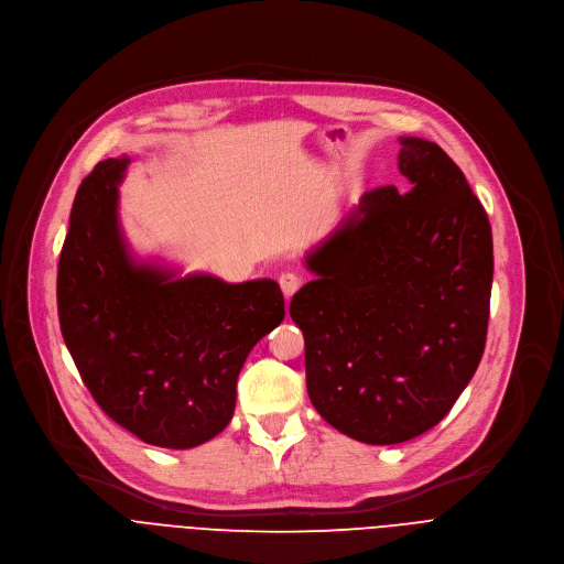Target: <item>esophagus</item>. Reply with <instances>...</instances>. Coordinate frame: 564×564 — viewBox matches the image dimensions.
Returning <instances> with one entry per match:
<instances>
[{
  "label": "esophagus",
  "mask_w": 564,
  "mask_h": 564,
  "mask_svg": "<svg viewBox=\"0 0 564 564\" xmlns=\"http://www.w3.org/2000/svg\"><path fill=\"white\" fill-rule=\"evenodd\" d=\"M279 285H281L283 294L290 299L299 288H302V276L294 274V272H283V274L279 276Z\"/></svg>",
  "instance_id": "esophagus-1"
}]
</instances>
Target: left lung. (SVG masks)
<instances>
[{"instance_id":"obj_1","label":"left lung","mask_w":564,"mask_h":564,"mask_svg":"<svg viewBox=\"0 0 564 564\" xmlns=\"http://www.w3.org/2000/svg\"><path fill=\"white\" fill-rule=\"evenodd\" d=\"M408 191L365 193L306 256L317 274L290 302L319 415L365 444L442 422L485 351L492 227L463 170L435 142L401 138Z\"/></svg>"}]
</instances>
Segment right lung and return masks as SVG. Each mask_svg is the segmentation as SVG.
<instances>
[{
	"label": "right lung",
	"mask_w": 564,
	"mask_h": 564,
	"mask_svg": "<svg viewBox=\"0 0 564 564\" xmlns=\"http://www.w3.org/2000/svg\"><path fill=\"white\" fill-rule=\"evenodd\" d=\"M127 165L97 163L74 197L56 279L61 333L112 422L147 444L193 448L231 422L238 373L283 322V292L270 279H174L133 262L118 221Z\"/></svg>",
	"instance_id": "add662e5"
}]
</instances>
